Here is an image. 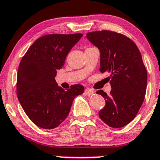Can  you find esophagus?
Returning <instances> with one entry per match:
<instances>
[{
    "label": "esophagus",
    "mask_w": 160,
    "mask_h": 160,
    "mask_svg": "<svg viewBox=\"0 0 160 160\" xmlns=\"http://www.w3.org/2000/svg\"><path fill=\"white\" fill-rule=\"evenodd\" d=\"M84 93L87 94V95L90 96V95H92V94H94V91H93L92 89H91V88H86L84 91Z\"/></svg>",
    "instance_id": "esophagus-1"
}]
</instances>
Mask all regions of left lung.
I'll use <instances>...</instances> for the list:
<instances>
[{
    "label": "left lung",
    "mask_w": 160,
    "mask_h": 160,
    "mask_svg": "<svg viewBox=\"0 0 160 160\" xmlns=\"http://www.w3.org/2000/svg\"><path fill=\"white\" fill-rule=\"evenodd\" d=\"M87 38L100 51V72L110 73V94L96 92L105 100L99 117L111 128H123L135 118L145 99L147 70L142 55L131 39L119 32L94 31Z\"/></svg>",
    "instance_id": "left-lung-1"
}]
</instances>
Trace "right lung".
<instances>
[{"label": "right lung", "instance_id": "add662e5", "mask_svg": "<svg viewBox=\"0 0 160 160\" xmlns=\"http://www.w3.org/2000/svg\"><path fill=\"white\" fill-rule=\"evenodd\" d=\"M82 33L48 34L30 46L17 73L18 99L28 117L37 127L54 129L64 121L76 96L84 88L74 84L65 91L55 82L57 69L64 66L69 51Z\"/></svg>", "mask_w": 160, "mask_h": 160}]
</instances>
